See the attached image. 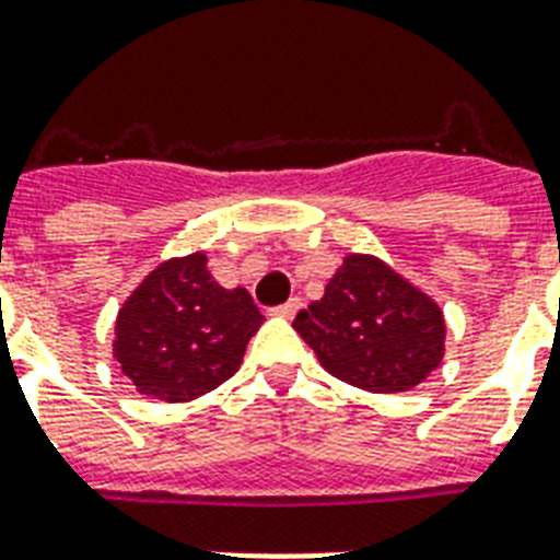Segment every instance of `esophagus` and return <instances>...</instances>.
I'll list each match as a JSON object with an SVG mask.
<instances>
[{"label": "esophagus", "mask_w": 560, "mask_h": 560, "mask_svg": "<svg viewBox=\"0 0 560 560\" xmlns=\"http://www.w3.org/2000/svg\"><path fill=\"white\" fill-rule=\"evenodd\" d=\"M300 306H303V303H300V298H291V300H285L283 306L271 308V314H277V317H285V320H289V317H294V314H298Z\"/></svg>", "instance_id": "34e87169"}]
</instances>
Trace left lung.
<instances>
[{
    "instance_id": "left-lung-1",
    "label": "left lung",
    "mask_w": 560,
    "mask_h": 560,
    "mask_svg": "<svg viewBox=\"0 0 560 560\" xmlns=\"http://www.w3.org/2000/svg\"><path fill=\"white\" fill-rule=\"evenodd\" d=\"M323 369L369 392L418 386L443 358L441 308L374 257L349 254L317 303L294 317Z\"/></svg>"
}]
</instances>
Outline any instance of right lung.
I'll return each instance as SVG.
<instances>
[{
	"instance_id": "1",
	"label": "right lung",
	"mask_w": 560,
	"mask_h": 560,
	"mask_svg": "<svg viewBox=\"0 0 560 560\" xmlns=\"http://www.w3.org/2000/svg\"><path fill=\"white\" fill-rule=\"evenodd\" d=\"M206 254L163 262L117 317L119 366L142 395L168 404L206 395L237 372L262 314L246 289H223Z\"/></svg>"
}]
</instances>
